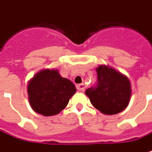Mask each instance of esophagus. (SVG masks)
<instances>
[{
  "mask_svg": "<svg viewBox=\"0 0 152 152\" xmlns=\"http://www.w3.org/2000/svg\"><path fill=\"white\" fill-rule=\"evenodd\" d=\"M77 90L79 91H85V84H79V85H77Z\"/></svg>",
  "mask_w": 152,
  "mask_h": 152,
  "instance_id": "34e87169",
  "label": "esophagus"
}]
</instances>
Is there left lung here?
<instances>
[{
    "mask_svg": "<svg viewBox=\"0 0 152 152\" xmlns=\"http://www.w3.org/2000/svg\"><path fill=\"white\" fill-rule=\"evenodd\" d=\"M96 73V84L87 89L85 95L94 107L103 114L119 113L127 107L131 96L129 80L107 66H99Z\"/></svg>",
    "mask_w": 152,
    "mask_h": 152,
    "instance_id": "left-lung-1",
    "label": "left lung"
}]
</instances>
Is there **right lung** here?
<instances>
[{
  "instance_id": "right-lung-1",
  "label": "right lung",
  "mask_w": 152,
  "mask_h": 152,
  "mask_svg": "<svg viewBox=\"0 0 152 152\" xmlns=\"http://www.w3.org/2000/svg\"><path fill=\"white\" fill-rule=\"evenodd\" d=\"M76 88L67 79L62 78L57 70H42L28 85V101L33 110L44 116L59 113L66 107Z\"/></svg>"
}]
</instances>
